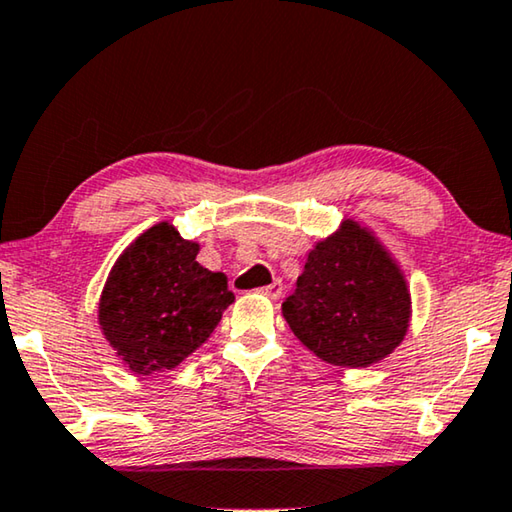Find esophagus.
<instances>
[{"mask_svg": "<svg viewBox=\"0 0 512 512\" xmlns=\"http://www.w3.org/2000/svg\"><path fill=\"white\" fill-rule=\"evenodd\" d=\"M258 293L265 295V297H270V300H277V297H281V293H283V283L281 281H274V283H270V286H265V288L258 290Z\"/></svg>", "mask_w": 512, "mask_h": 512, "instance_id": "1", "label": "esophagus"}]
</instances>
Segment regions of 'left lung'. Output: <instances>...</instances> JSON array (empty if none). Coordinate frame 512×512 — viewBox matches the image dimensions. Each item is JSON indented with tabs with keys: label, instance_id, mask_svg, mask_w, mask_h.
<instances>
[{
	"label": "left lung",
	"instance_id": "8db88e82",
	"mask_svg": "<svg viewBox=\"0 0 512 512\" xmlns=\"http://www.w3.org/2000/svg\"><path fill=\"white\" fill-rule=\"evenodd\" d=\"M281 311L293 334L322 361L366 368L403 341L412 300L393 258L371 231L348 219L311 249Z\"/></svg>",
	"mask_w": 512,
	"mask_h": 512
}]
</instances>
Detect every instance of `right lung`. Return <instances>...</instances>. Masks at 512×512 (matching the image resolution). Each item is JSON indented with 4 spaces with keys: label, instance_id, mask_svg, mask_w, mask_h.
<instances>
[{
    "label": "right lung",
    "instance_id": "add662e5",
    "mask_svg": "<svg viewBox=\"0 0 512 512\" xmlns=\"http://www.w3.org/2000/svg\"><path fill=\"white\" fill-rule=\"evenodd\" d=\"M199 245L162 222L141 233L100 295L102 334L137 375L171 371L208 341L235 295L222 272L196 263Z\"/></svg>",
    "mask_w": 512,
    "mask_h": 512
}]
</instances>
